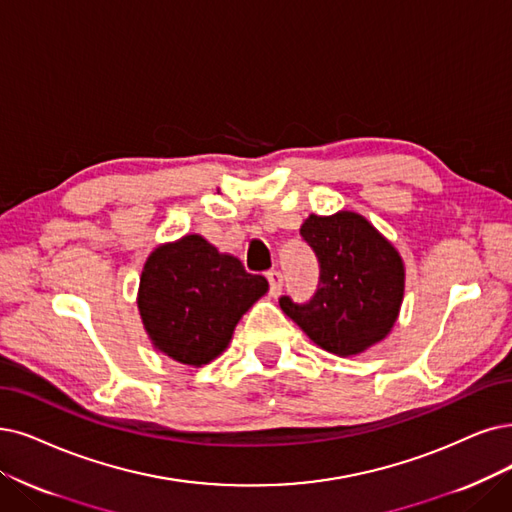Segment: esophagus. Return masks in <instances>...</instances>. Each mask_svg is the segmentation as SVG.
Masks as SVG:
<instances>
[{
  "label": "esophagus",
  "mask_w": 512,
  "mask_h": 512,
  "mask_svg": "<svg viewBox=\"0 0 512 512\" xmlns=\"http://www.w3.org/2000/svg\"><path fill=\"white\" fill-rule=\"evenodd\" d=\"M267 279H269V285H271V296L277 298L281 294V290H283V275L279 271H271L267 275Z\"/></svg>",
  "instance_id": "34e87169"
}]
</instances>
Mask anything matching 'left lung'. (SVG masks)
Returning a JSON list of instances; mask_svg holds the SVG:
<instances>
[{
  "label": "left lung",
  "mask_w": 512,
  "mask_h": 512,
  "mask_svg": "<svg viewBox=\"0 0 512 512\" xmlns=\"http://www.w3.org/2000/svg\"><path fill=\"white\" fill-rule=\"evenodd\" d=\"M302 239L319 260L311 302L279 300L281 311L323 351L359 355L391 334L405 292V264L395 245L357 212L311 214Z\"/></svg>",
  "instance_id": "left-lung-1"
}]
</instances>
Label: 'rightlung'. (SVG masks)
Instances as JSON below:
<instances>
[{
  "instance_id": "obj_1",
  "label": "right lung",
  "mask_w": 512,
  "mask_h": 512,
  "mask_svg": "<svg viewBox=\"0 0 512 512\" xmlns=\"http://www.w3.org/2000/svg\"><path fill=\"white\" fill-rule=\"evenodd\" d=\"M267 292V279L195 233L149 254L136 304L155 351L201 367L222 355L243 313Z\"/></svg>"
}]
</instances>
